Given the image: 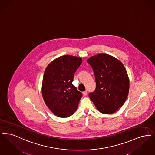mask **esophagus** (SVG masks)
Returning a JSON list of instances; mask_svg holds the SVG:
<instances>
[{"label":"esophagus","mask_w":155,"mask_h":155,"mask_svg":"<svg viewBox=\"0 0 155 155\" xmlns=\"http://www.w3.org/2000/svg\"><path fill=\"white\" fill-rule=\"evenodd\" d=\"M87 94H88V91L86 90V91H84L83 92V95H84V96H86L87 95Z\"/></svg>","instance_id":"obj_1"}]
</instances>
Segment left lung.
I'll use <instances>...</instances> for the list:
<instances>
[{"instance_id": "left-lung-1", "label": "left lung", "mask_w": 155, "mask_h": 155, "mask_svg": "<svg viewBox=\"0 0 155 155\" xmlns=\"http://www.w3.org/2000/svg\"><path fill=\"white\" fill-rule=\"evenodd\" d=\"M92 67L96 88L89 97L97 109L103 114H112L125 103L129 92V79L123 63L115 58L101 53L87 60Z\"/></svg>"}]
</instances>
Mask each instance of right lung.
<instances>
[{"mask_svg":"<svg viewBox=\"0 0 155 155\" xmlns=\"http://www.w3.org/2000/svg\"><path fill=\"white\" fill-rule=\"evenodd\" d=\"M82 62L81 58L65 55L54 60L45 69L43 98L48 108L59 117L71 116L78 107L82 95L72 82Z\"/></svg>","mask_w":155,"mask_h":155,"instance_id":"1","label":"right lung"}]
</instances>
